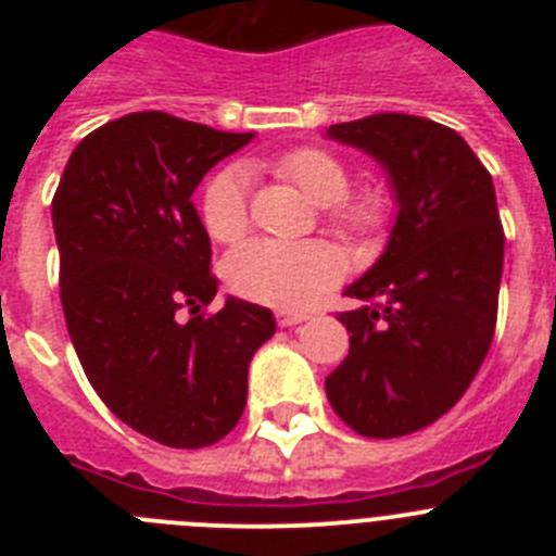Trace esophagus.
Here are the masks:
<instances>
[{"instance_id":"1","label":"esophagus","mask_w":556,"mask_h":556,"mask_svg":"<svg viewBox=\"0 0 556 556\" xmlns=\"http://www.w3.org/2000/svg\"><path fill=\"white\" fill-rule=\"evenodd\" d=\"M275 320H278V326L281 328H292V326H298V323L308 320V314L306 312H278L275 314Z\"/></svg>"}]
</instances>
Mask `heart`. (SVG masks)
I'll return each mask as SVG.
<instances>
[{
    "mask_svg": "<svg viewBox=\"0 0 556 556\" xmlns=\"http://www.w3.org/2000/svg\"><path fill=\"white\" fill-rule=\"evenodd\" d=\"M278 172L301 186L323 205L326 223L345 236H372L387 223V203L378 194L348 198L351 172L337 155L320 147H298L278 161ZM203 223L223 244L239 242L248 233V172L230 166L208 180L203 191ZM342 258L328 242H269L242 244L225 264L228 283L248 301L275 308H303L331 289Z\"/></svg>",
    "mask_w": 556,
    "mask_h": 556,
    "instance_id": "1",
    "label": "heart"
}]
</instances>
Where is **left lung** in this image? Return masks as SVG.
Masks as SVG:
<instances>
[{
    "instance_id": "8db88e82",
    "label": "left lung",
    "mask_w": 556,
    "mask_h": 556,
    "mask_svg": "<svg viewBox=\"0 0 556 556\" xmlns=\"http://www.w3.org/2000/svg\"><path fill=\"white\" fill-rule=\"evenodd\" d=\"M328 139L365 150L395 191L387 250L345 289L362 301L339 314L351 351L326 378L356 434L390 440L443 417L479 372L495 333L504 228L490 172L451 127L376 113L331 125Z\"/></svg>"
}]
</instances>
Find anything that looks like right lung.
<instances>
[{
	"mask_svg": "<svg viewBox=\"0 0 556 556\" xmlns=\"http://www.w3.org/2000/svg\"><path fill=\"white\" fill-rule=\"evenodd\" d=\"M250 139L127 113L75 147L52 198L61 303L83 370L122 424L169 448H205L233 431L250 358L275 333L269 308L236 298L200 314L217 278L191 194Z\"/></svg>",
	"mask_w": 556,
	"mask_h": 556,
	"instance_id": "obj_1",
	"label": "right lung"
}]
</instances>
